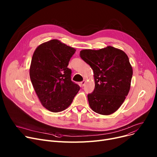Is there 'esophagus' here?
<instances>
[{
	"mask_svg": "<svg viewBox=\"0 0 157 157\" xmlns=\"http://www.w3.org/2000/svg\"><path fill=\"white\" fill-rule=\"evenodd\" d=\"M85 83H86V81L83 80V81H81L80 83V85H81V86H83L85 85Z\"/></svg>",
	"mask_w": 157,
	"mask_h": 157,
	"instance_id": "esophagus-1",
	"label": "esophagus"
}]
</instances>
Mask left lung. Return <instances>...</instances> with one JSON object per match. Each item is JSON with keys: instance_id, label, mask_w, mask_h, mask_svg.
<instances>
[{"instance_id": "obj_1", "label": "left lung", "mask_w": 157, "mask_h": 157, "mask_svg": "<svg viewBox=\"0 0 157 157\" xmlns=\"http://www.w3.org/2000/svg\"><path fill=\"white\" fill-rule=\"evenodd\" d=\"M80 56L94 71L95 89L88 95L94 112L109 115L124 102L130 88L132 67L127 54L109 46L100 49H83Z\"/></svg>"}]
</instances>
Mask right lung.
<instances>
[{
  "label": "right lung",
  "instance_id": "1",
  "mask_svg": "<svg viewBox=\"0 0 157 157\" xmlns=\"http://www.w3.org/2000/svg\"><path fill=\"white\" fill-rule=\"evenodd\" d=\"M76 49L57 39L40 44L33 54L29 69L33 87L42 105L59 113L67 109L80 89L71 81L69 62Z\"/></svg>",
  "mask_w": 157,
  "mask_h": 157
}]
</instances>
